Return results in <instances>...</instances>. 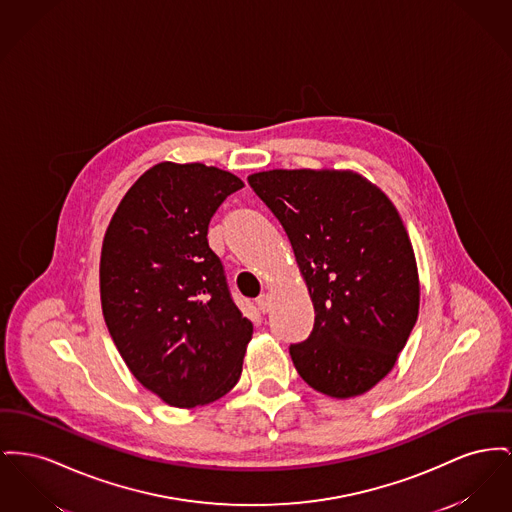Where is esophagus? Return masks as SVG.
<instances>
[{"label":"esophagus","instance_id":"1","mask_svg":"<svg viewBox=\"0 0 512 512\" xmlns=\"http://www.w3.org/2000/svg\"><path fill=\"white\" fill-rule=\"evenodd\" d=\"M257 305H259V309H261L263 313H269V311L272 309L271 294H261V296L257 298Z\"/></svg>","mask_w":512,"mask_h":512}]
</instances>
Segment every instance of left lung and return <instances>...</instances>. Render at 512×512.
I'll return each mask as SVG.
<instances>
[{
	"mask_svg": "<svg viewBox=\"0 0 512 512\" xmlns=\"http://www.w3.org/2000/svg\"><path fill=\"white\" fill-rule=\"evenodd\" d=\"M292 243L315 307L290 346L301 379L332 398L373 389L416 325L420 280L389 197L356 172L269 170L247 178Z\"/></svg>",
	"mask_w": 512,
	"mask_h": 512,
	"instance_id": "left-lung-1",
	"label": "left lung"
}]
</instances>
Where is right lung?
I'll use <instances>...</instances> for the list:
<instances>
[{
    "label": "right lung",
    "instance_id": "right-lung-1",
    "mask_svg": "<svg viewBox=\"0 0 512 512\" xmlns=\"http://www.w3.org/2000/svg\"><path fill=\"white\" fill-rule=\"evenodd\" d=\"M241 187L214 166L160 162L131 185L104 236L106 327L135 379L176 408L214 402L240 379L253 325L207 234Z\"/></svg>",
    "mask_w": 512,
    "mask_h": 512
}]
</instances>
